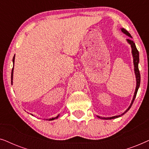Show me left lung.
<instances>
[{"mask_svg":"<svg viewBox=\"0 0 149 149\" xmlns=\"http://www.w3.org/2000/svg\"><path fill=\"white\" fill-rule=\"evenodd\" d=\"M121 31L123 32L124 34H125L126 35L129 36L130 37L132 38V36H131V34H130L129 32H128L125 29H124V28H121ZM127 42L130 44V45H131V47H132V56H133V58H134V72H135L136 78V87L135 93H134V95L133 100H132V102H131V104H130V107H128V109L126 110V111L124 112L123 114H121V115L114 116V117H107V118H106V117H99V116H97V117L100 118V119H115V118H118V117H121V116H122L123 115H124V114H125V113H127V112L130 109V108H131L132 104H133V102H134V100H135V97L136 96V94H137L138 88H139L140 84V74L139 69H138V63H139V52H138L137 48H136V45L134 42L133 40H132V39H127Z\"/></svg>","mask_w":149,"mask_h":149,"instance_id":"left-lung-1","label":"left lung"}]
</instances>
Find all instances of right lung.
<instances>
[{"label": "right lung", "mask_w": 149, "mask_h": 149, "mask_svg": "<svg viewBox=\"0 0 149 149\" xmlns=\"http://www.w3.org/2000/svg\"><path fill=\"white\" fill-rule=\"evenodd\" d=\"M14 61H15V56H14V57H13V64H14ZM13 68H12V71H11V84H12V82H13ZM58 117V116H57L56 117H54V118H52V119H49V121H52V120H54V119H57V118Z\"/></svg>", "instance_id": "add662e5"}]
</instances>
